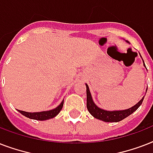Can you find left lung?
<instances>
[{
    "mask_svg": "<svg viewBox=\"0 0 153 153\" xmlns=\"http://www.w3.org/2000/svg\"><path fill=\"white\" fill-rule=\"evenodd\" d=\"M145 65V62H144ZM86 106L88 111L91 113V114L95 118L102 120L105 122H117L121 120H123L130 114H132L134 111L139 108L140 105L142 104V102L144 100V98L138 102L137 104H136L132 108H129L126 110H119V111H106L104 109H102L98 108L93 102V99L91 98V92L89 90L88 85L86 84ZM148 90V88H147Z\"/></svg>",
    "mask_w": 153,
    "mask_h": 153,
    "instance_id": "left-lung-1",
    "label": "left lung"
}]
</instances>
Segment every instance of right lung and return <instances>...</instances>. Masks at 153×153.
I'll use <instances>...</instances> for the list:
<instances>
[{
	"label": "right lung",
	"mask_w": 153,
	"mask_h": 153,
	"mask_svg": "<svg viewBox=\"0 0 153 153\" xmlns=\"http://www.w3.org/2000/svg\"><path fill=\"white\" fill-rule=\"evenodd\" d=\"M63 105V101L61 102V104L55 109L52 110H49V111H44V112H37V113H28V112L22 111V110H19L20 114H23L24 116L29 117L31 119H34V120H39V121H44V120H48V119L52 118L55 117L57 114H59Z\"/></svg>",
	"instance_id": "obj_1"
}]
</instances>
